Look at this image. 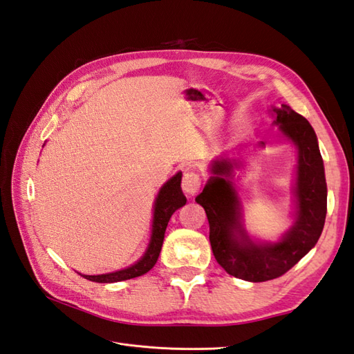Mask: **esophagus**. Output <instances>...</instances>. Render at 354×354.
I'll list each match as a JSON object with an SVG mask.
<instances>
[{
    "label": "esophagus",
    "instance_id": "1",
    "mask_svg": "<svg viewBox=\"0 0 354 354\" xmlns=\"http://www.w3.org/2000/svg\"><path fill=\"white\" fill-rule=\"evenodd\" d=\"M201 176L194 174V171H185L183 178V189L187 196H196L198 189H201Z\"/></svg>",
    "mask_w": 354,
    "mask_h": 354
}]
</instances>
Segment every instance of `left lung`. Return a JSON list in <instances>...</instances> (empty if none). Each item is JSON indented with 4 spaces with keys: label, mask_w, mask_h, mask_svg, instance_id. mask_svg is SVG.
<instances>
[{
    "label": "left lung",
    "mask_w": 354,
    "mask_h": 354,
    "mask_svg": "<svg viewBox=\"0 0 354 354\" xmlns=\"http://www.w3.org/2000/svg\"><path fill=\"white\" fill-rule=\"evenodd\" d=\"M272 112L279 133L297 149L292 227L277 242L252 239L247 233L242 221V202L233 184L234 170L243 167L241 158L221 156L212 160L211 176L196 197L209 221V241L218 265L227 274L250 283L284 275L308 254L320 238L328 209L323 158L311 124L287 104L272 107Z\"/></svg>",
    "instance_id": "obj_1"
}]
</instances>
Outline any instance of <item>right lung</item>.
I'll list each match as a JSON object with an SVG mask.
<instances>
[{"mask_svg": "<svg viewBox=\"0 0 354 354\" xmlns=\"http://www.w3.org/2000/svg\"><path fill=\"white\" fill-rule=\"evenodd\" d=\"M180 179H183V174L178 171L175 176H171L167 183L160 188V192L156 197V202H153L149 243L142 257L136 261V263L125 269L102 275H82L84 278L94 281V283H118V281L140 277L153 268L160 256L162 241H165V232L170 216L174 215L176 209H179V207H183L187 203V197L183 193V188H180Z\"/></svg>", "mask_w": 354, "mask_h": 354, "instance_id": "obj_1", "label": "right lung"}]
</instances>
